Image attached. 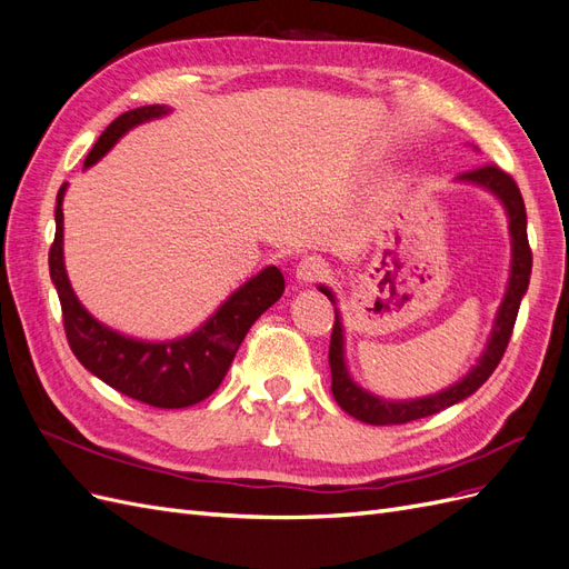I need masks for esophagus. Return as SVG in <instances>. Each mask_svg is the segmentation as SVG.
Here are the masks:
<instances>
[{"mask_svg": "<svg viewBox=\"0 0 569 569\" xmlns=\"http://www.w3.org/2000/svg\"><path fill=\"white\" fill-rule=\"evenodd\" d=\"M327 274V263L322 261V258H303V261L297 266V280L301 284H311V282H318L322 280Z\"/></svg>", "mask_w": 569, "mask_h": 569, "instance_id": "1", "label": "esophagus"}]
</instances>
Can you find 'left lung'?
<instances>
[{"mask_svg": "<svg viewBox=\"0 0 569 569\" xmlns=\"http://www.w3.org/2000/svg\"><path fill=\"white\" fill-rule=\"evenodd\" d=\"M458 180L489 189L491 194H496L503 201L506 213H508V226H510V237H512V266H510L508 291H506L501 308H498L491 339L487 343L485 353H481L479 363L453 387L443 389L439 393H432V396H422V399H412V401H387L366 389H360L351 380V375L347 370V360H343L341 318L335 308V325H332V339H330L332 396H335V401L341 406V410H347L349 416H353L360 422L403 425V422L435 416V412L449 408L462 399H468L470 393H475L481 385H485L491 377V372L496 370V366L501 363V358L508 349L515 320H518L520 301L529 287V274H531V249H529V239H527L525 201H522L518 182H515L506 173V170H501L496 163L472 168V170H468V173H462ZM320 291L332 303H337L330 289L320 287Z\"/></svg>", "mask_w": 569, "mask_h": 569, "instance_id": "obj_1", "label": "left lung"}]
</instances>
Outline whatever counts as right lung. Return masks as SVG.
Instances as JSON below:
<instances>
[{
  "instance_id": "add662e5",
  "label": "right lung",
  "mask_w": 569,
  "mask_h": 569,
  "mask_svg": "<svg viewBox=\"0 0 569 569\" xmlns=\"http://www.w3.org/2000/svg\"><path fill=\"white\" fill-rule=\"evenodd\" d=\"M168 111V107L151 104L120 113L99 134L84 159V168L94 166L128 130ZM63 194L66 184L57 194V234L49 249V274L61 301L68 347L101 382L134 401L153 408H187L203 401L220 387L249 327L282 297V272L268 266L253 274L197 332L182 339L142 341L126 337L84 311L68 282L63 266Z\"/></svg>"
}]
</instances>
